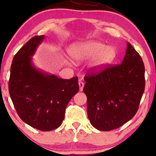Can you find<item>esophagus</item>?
<instances>
[{
  "mask_svg": "<svg viewBox=\"0 0 156 156\" xmlns=\"http://www.w3.org/2000/svg\"><path fill=\"white\" fill-rule=\"evenodd\" d=\"M84 83L83 82H79V87H80V91H82L83 90V88H84Z\"/></svg>",
  "mask_w": 156,
  "mask_h": 156,
  "instance_id": "obj_1",
  "label": "esophagus"
}]
</instances>
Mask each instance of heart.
I'll list each match as a JSON object with an SVG mask.
<instances>
[{
    "instance_id": "1",
    "label": "heart",
    "mask_w": 156,
    "mask_h": 156,
    "mask_svg": "<svg viewBox=\"0 0 156 156\" xmlns=\"http://www.w3.org/2000/svg\"><path fill=\"white\" fill-rule=\"evenodd\" d=\"M67 52L70 57L77 62L94 58L91 67L97 72L106 69L116 56L114 48L94 40L72 44Z\"/></svg>"
}]
</instances>
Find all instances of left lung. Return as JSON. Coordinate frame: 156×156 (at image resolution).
<instances>
[{"instance_id": "8db88e82", "label": "left lung", "mask_w": 156, "mask_h": 156, "mask_svg": "<svg viewBox=\"0 0 156 156\" xmlns=\"http://www.w3.org/2000/svg\"><path fill=\"white\" fill-rule=\"evenodd\" d=\"M91 124L99 131L118 129L135 116L145 89V67L129 42L122 62L84 76Z\"/></svg>"}]
</instances>
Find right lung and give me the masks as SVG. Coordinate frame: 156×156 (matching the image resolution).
Returning <instances> with one entry per match:
<instances>
[{
  "label": "right lung",
  "instance_id": "obj_1",
  "mask_svg": "<svg viewBox=\"0 0 156 156\" xmlns=\"http://www.w3.org/2000/svg\"><path fill=\"white\" fill-rule=\"evenodd\" d=\"M45 36H35L20 49L12 59L8 88L20 118L42 131L58 128L65 109L79 91L78 78L63 80L40 70L32 57Z\"/></svg>",
  "mask_w": 156,
  "mask_h": 156
}]
</instances>
